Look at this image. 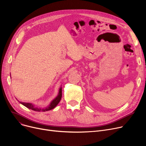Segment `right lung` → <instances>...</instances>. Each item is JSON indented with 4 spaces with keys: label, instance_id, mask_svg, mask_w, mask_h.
I'll list each match as a JSON object with an SVG mask.
<instances>
[{
    "label": "right lung",
    "instance_id": "obj_1",
    "mask_svg": "<svg viewBox=\"0 0 146 146\" xmlns=\"http://www.w3.org/2000/svg\"><path fill=\"white\" fill-rule=\"evenodd\" d=\"M61 96H62V89L61 88H60L59 89V92L58 94L57 95V96L53 100L51 101V102L50 103V104L44 109H41L40 108H37V107H35L34 106V105H33L31 103H27V102H20V104H22L24 106H26L27 108L32 110L33 111H50L53 108H54L55 107L58 105V104L60 102L61 99Z\"/></svg>",
    "mask_w": 146,
    "mask_h": 146
}]
</instances>
